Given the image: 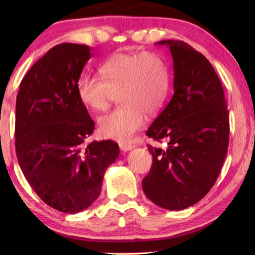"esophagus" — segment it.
<instances>
[{"mask_svg": "<svg viewBox=\"0 0 255 255\" xmlns=\"http://www.w3.org/2000/svg\"><path fill=\"white\" fill-rule=\"evenodd\" d=\"M120 147L123 149V151H130V149L134 148L135 145L132 144V142H122V144H120Z\"/></svg>", "mask_w": 255, "mask_h": 255, "instance_id": "1", "label": "esophagus"}]
</instances>
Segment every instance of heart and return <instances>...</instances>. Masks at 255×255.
<instances>
[{
	"label": "heart",
	"mask_w": 255,
	"mask_h": 255,
	"mask_svg": "<svg viewBox=\"0 0 255 255\" xmlns=\"http://www.w3.org/2000/svg\"><path fill=\"white\" fill-rule=\"evenodd\" d=\"M99 75L83 74L76 92L83 106L104 113L120 92L117 110L100 120L103 137L124 141L132 138L146 123V113L161 109L169 92L166 62L154 52H118L101 62Z\"/></svg>",
	"instance_id": "1"
}]
</instances>
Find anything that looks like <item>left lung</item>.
<instances>
[{
	"label": "left lung",
	"instance_id": "8db88e82",
	"mask_svg": "<svg viewBox=\"0 0 255 255\" xmlns=\"http://www.w3.org/2000/svg\"><path fill=\"white\" fill-rule=\"evenodd\" d=\"M174 61V95L146 134L166 148H147L142 180L148 200L167 210L197 203L214 186L229 146V110L221 80L203 54L181 40H161Z\"/></svg>",
	"mask_w": 255,
	"mask_h": 255
}]
</instances>
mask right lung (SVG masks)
Returning <instances> with one entry per match:
<instances>
[{
  "mask_svg": "<svg viewBox=\"0 0 255 255\" xmlns=\"http://www.w3.org/2000/svg\"><path fill=\"white\" fill-rule=\"evenodd\" d=\"M90 57L87 45H57L26 73L16 99L20 169L34 193L65 214L85 210L99 197L104 173L120 154L114 140L88 141L95 123L76 83Z\"/></svg>",
  "mask_w": 255,
  "mask_h": 255,
  "instance_id": "obj_1",
  "label": "right lung"
}]
</instances>
